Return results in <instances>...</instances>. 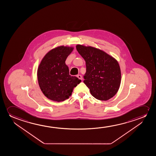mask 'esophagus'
<instances>
[{
  "instance_id": "obj_1",
  "label": "esophagus",
  "mask_w": 156,
  "mask_h": 156,
  "mask_svg": "<svg viewBox=\"0 0 156 156\" xmlns=\"http://www.w3.org/2000/svg\"><path fill=\"white\" fill-rule=\"evenodd\" d=\"M77 77L79 78V79H80V80H82V79H83V78H82V76H81V75H78L77 76Z\"/></svg>"
}]
</instances>
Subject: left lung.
<instances>
[{
  "mask_svg": "<svg viewBox=\"0 0 156 156\" xmlns=\"http://www.w3.org/2000/svg\"><path fill=\"white\" fill-rule=\"evenodd\" d=\"M76 49L86 62L83 83L95 98L107 101L117 93L121 83V71L117 61L101 49L77 45Z\"/></svg>",
  "mask_w": 156,
  "mask_h": 156,
  "instance_id": "left-lung-1",
  "label": "left lung"
}]
</instances>
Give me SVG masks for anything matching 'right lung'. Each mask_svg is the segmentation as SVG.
<instances>
[{"label": "right lung", "mask_w": 156, "mask_h": 156, "mask_svg": "<svg viewBox=\"0 0 156 156\" xmlns=\"http://www.w3.org/2000/svg\"><path fill=\"white\" fill-rule=\"evenodd\" d=\"M73 47L61 46L51 49L43 58L37 70L41 90L51 100L62 102L71 95L81 80L69 75L66 60Z\"/></svg>", "instance_id": "add662e5"}]
</instances>
